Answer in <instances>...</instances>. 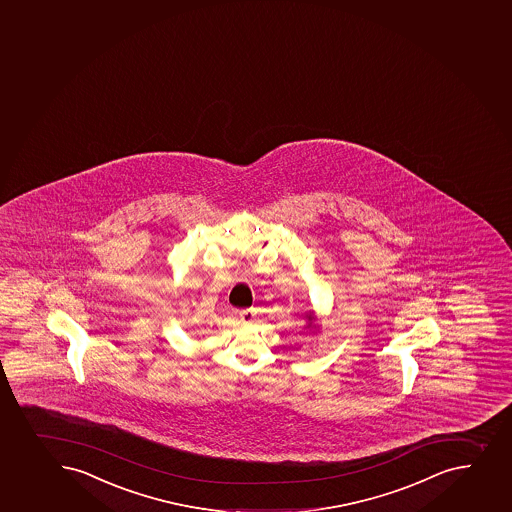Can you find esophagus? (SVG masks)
<instances>
[{"label":"esophagus","instance_id":"obj_1","mask_svg":"<svg viewBox=\"0 0 512 512\" xmlns=\"http://www.w3.org/2000/svg\"><path fill=\"white\" fill-rule=\"evenodd\" d=\"M238 317H240V322H242V324H250L253 317H255V312H253V309L240 310V312H238Z\"/></svg>","mask_w":512,"mask_h":512}]
</instances>
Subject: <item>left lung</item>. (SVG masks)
<instances>
[{"instance_id": "obj_1", "label": "left lung", "mask_w": 512, "mask_h": 512, "mask_svg": "<svg viewBox=\"0 0 512 512\" xmlns=\"http://www.w3.org/2000/svg\"><path fill=\"white\" fill-rule=\"evenodd\" d=\"M314 320H315L314 315H309V322H310L309 325H312V322H314Z\"/></svg>"}]
</instances>
